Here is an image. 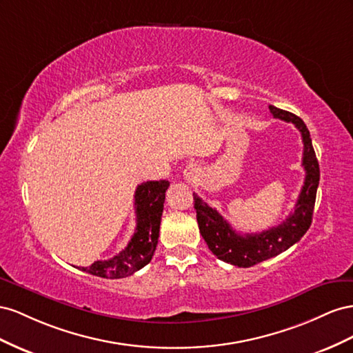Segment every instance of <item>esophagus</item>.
<instances>
[{
  "label": "esophagus",
  "mask_w": 353,
  "mask_h": 353,
  "mask_svg": "<svg viewBox=\"0 0 353 353\" xmlns=\"http://www.w3.org/2000/svg\"><path fill=\"white\" fill-rule=\"evenodd\" d=\"M199 173H201L199 167H198L196 164H194V163H190V164L186 165L185 170H183L185 180H188L189 183H195L196 180H198V177H199Z\"/></svg>",
  "instance_id": "obj_1"
}]
</instances>
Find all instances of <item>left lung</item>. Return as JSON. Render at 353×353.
Instances as JSON below:
<instances>
[{
    "label": "left lung",
    "instance_id": "left-lung-1",
    "mask_svg": "<svg viewBox=\"0 0 353 353\" xmlns=\"http://www.w3.org/2000/svg\"><path fill=\"white\" fill-rule=\"evenodd\" d=\"M270 114L287 123H293L303 140V163L306 176L300 195L294 205V211L283 223L263 230L260 234L241 235L229 225V221L220 216L219 211L210 207L205 201L194 195V207L199 232L203 235L208 248L219 260H223L238 268H250L260 261L275 257L294 245L310 228L314 214L316 189L319 185V164L315 155L309 130L303 119L294 114L269 105Z\"/></svg>",
    "mask_w": 353,
    "mask_h": 353
}]
</instances>
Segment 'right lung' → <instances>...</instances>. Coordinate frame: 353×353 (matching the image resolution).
<instances>
[{
    "label": "right lung",
    "mask_w": 353,
    "mask_h": 353,
    "mask_svg": "<svg viewBox=\"0 0 353 353\" xmlns=\"http://www.w3.org/2000/svg\"><path fill=\"white\" fill-rule=\"evenodd\" d=\"M167 180L145 182L139 185L134 192L136 232L128 245L119 254L108 260H97L93 265L81 268L100 278H125L146 266L152 259L159 236L161 216H163Z\"/></svg>",
    "instance_id": "obj_1"
}]
</instances>
